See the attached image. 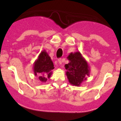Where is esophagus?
I'll use <instances>...</instances> for the list:
<instances>
[{
    "mask_svg": "<svg viewBox=\"0 0 121 121\" xmlns=\"http://www.w3.org/2000/svg\"><path fill=\"white\" fill-rule=\"evenodd\" d=\"M58 62H59V64L60 65H61L62 64V60H61V59H59L58 60Z\"/></svg>",
    "mask_w": 121,
    "mask_h": 121,
    "instance_id": "1",
    "label": "esophagus"
}]
</instances>
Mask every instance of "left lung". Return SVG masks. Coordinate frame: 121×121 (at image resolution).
Wrapping results in <instances>:
<instances>
[{"mask_svg": "<svg viewBox=\"0 0 121 121\" xmlns=\"http://www.w3.org/2000/svg\"><path fill=\"white\" fill-rule=\"evenodd\" d=\"M67 59L69 62L64 66L68 81L72 85L79 86L90 74L88 63L80 52L70 53Z\"/></svg>", "mask_w": 121, "mask_h": 121, "instance_id": "left-lung-1", "label": "left lung"}]
</instances>
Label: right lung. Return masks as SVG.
Returning <instances> with one entry per match:
<instances>
[{
  "label": "right lung",
  "mask_w": 121,
  "mask_h": 121,
  "mask_svg": "<svg viewBox=\"0 0 121 121\" xmlns=\"http://www.w3.org/2000/svg\"><path fill=\"white\" fill-rule=\"evenodd\" d=\"M54 67L52 60L45 50L39 55L38 58L34 64V72L35 76H39V79L42 82H45L52 74V70Z\"/></svg>",
  "instance_id": "add662e5"
}]
</instances>
